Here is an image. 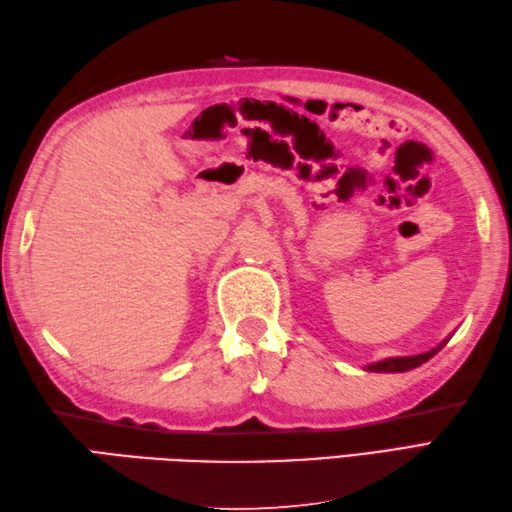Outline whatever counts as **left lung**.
<instances>
[{
	"instance_id": "1",
	"label": "left lung",
	"mask_w": 512,
	"mask_h": 512,
	"mask_svg": "<svg viewBox=\"0 0 512 512\" xmlns=\"http://www.w3.org/2000/svg\"><path fill=\"white\" fill-rule=\"evenodd\" d=\"M449 343V339L447 341H442L438 347H433V350H429V352H422V354H413V356H394V358H385V361H378V363H372V365H367L365 369L367 372H409V369H413V367H418V365H422V363H427L431 356H436L444 345Z\"/></svg>"
}]
</instances>
